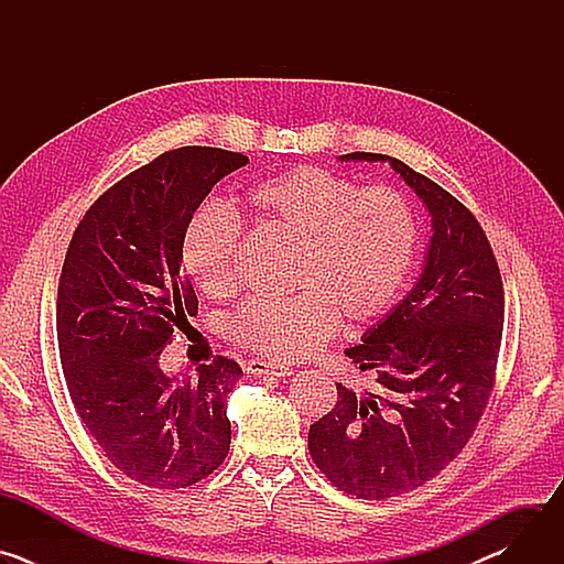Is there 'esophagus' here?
Listing matches in <instances>:
<instances>
[{
  "instance_id": "1",
  "label": "esophagus",
  "mask_w": 564,
  "mask_h": 564,
  "mask_svg": "<svg viewBox=\"0 0 564 564\" xmlns=\"http://www.w3.org/2000/svg\"><path fill=\"white\" fill-rule=\"evenodd\" d=\"M248 372H250V375H257V377H263V375L290 377V375H292V368H290V366H283V364H270V361H263V359H250V361H248Z\"/></svg>"
}]
</instances>
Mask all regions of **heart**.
Returning a JSON list of instances; mask_svg holds the SVG:
<instances>
[{"mask_svg":"<svg viewBox=\"0 0 564 564\" xmlns=\"http://www.w3.org/2000/svg\"><path fill=\"white\" fill-rule=\"evenodd\" d=\"M246 216L294 240L290 283L296 294L252 299L225 324L240 348L272 359H303L324 346L337 324L357 328L381 316L404 288L417 250L411 200L390 187L359 185L337 172L301 165L252 185ZM238 218L203 207L183 240V263L212 299L236 290Z\"/></svg>","mask_w":564,"mask_h":564,"instance_id":"heart-1","label":"heart"}]
</instances>
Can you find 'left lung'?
<instances>
[{
    "label": "left lung",
    "instance_id": "left-lung-1",
    "mask_svg": "<svg viewBox=\"0 0 564 564\" xmlns=\"http://www.w3.org/2000/svg\"><path fill=\"white\" fill-rule=\"evenodd\" d=\"M341 160L390 163L433 223L415 288L346 350L375 390L337 383L335 409L307 433L314 464L339 491L386 500L426 485L473 437L496 383L505 290L485 229L444 187L383 153Z\"/></svg>",
    "mask_w": 564,
    "mask_h": 564
}]
</instances>
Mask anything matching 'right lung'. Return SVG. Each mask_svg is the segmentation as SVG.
Here are the masks:
<instances>
[{
  "label": "right lung",
  "instance_id": "1",
  "mask_svg": "<svg viewBox=\"0 0 564 564\" xmlns=\"http://www.w3.org/2000/svg\"><path fill=\"white\" fill-rule=\"evenodd\" d=\"M248 155L181 147L109 187L83 216L57 285V346L73 406L138 485L176 491L227 457V394L243 375L216 355L178 381L160 352L198 312L183 240L212 187Z\"/></svg>",
  "mask_w": 564,
  "mask_h": 564
}]
</instances>
